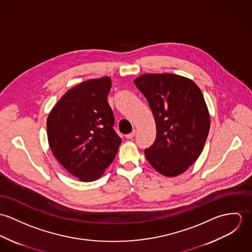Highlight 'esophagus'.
Returning <instances> with one entry per match:
<instances>
[{
    "mask_svg": "<svg viewBox=\"0 0 252 252\" xmlns=\"http://www.w3.org/2000/svg\"><path fill=\"white\" fill-rule=\"evenodd\" d=\"M135 134H136V131L134 130L132 133H130V134H128V135H126L125 137H126V139H133L134 137H135Z\"/></svg>",
    "mask_w": 252,
    "mask_h": 252,
    "instance_id": "obj_1",
    "label": "esophagus"
}]
</instances>
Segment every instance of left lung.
Masks as SVG:
<instances>
[{"instance_id":"left-lung-1","label":"left lung","mask_w":252,"mask_h":252,"mask_svg":"<svg viewBox=\"0 0 252 252\" xmlns=\"http://www.w3.org/2000/svg\"><path fill=\"white\" fill-rule=\"evenodd\" d=\"M146 98L156 124L154 144L144 150L161 175L183 174L198 159L207 141L211 117L199 86L174 73H144L134 80Z\"/></svg>"}]
</instances>
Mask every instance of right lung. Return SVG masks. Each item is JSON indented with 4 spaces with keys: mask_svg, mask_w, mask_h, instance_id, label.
<instances>
[{
    "mask_svg": "<svg viewBox=\"0 0 252 252\" xmlns=\"http://www.w3.org/2000/svg\"><path fill=\"white\" fill-rule=\"evenodd\" d=\"M109 76L88 79L69 89L46 120L49 147L57 161L80 181L100 179L113 161L121 139L108 103Z\"/></svg>",
    "mask_w": 252,
    "mask_h": 252,
    "instance_id": "right-lung-1",
    "label": "right lung"
}]
</instances>
